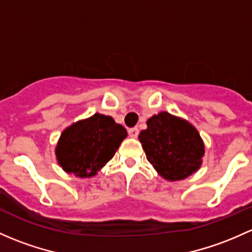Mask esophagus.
I'll return each instance as SVG.
<instances>
[{
	"mask_svg": "<svg viewBox=\"0 0 252 252\" xmlns=\"http://www.w3.org/2000/svg\"><path fill=\"white\" fill-rule=\"evenodd\" d=\"M129 135H130L131 137H136L137 135H139V129L135 126V128H130L129 129Z\"/></svg>",
	"mask_w": 252,
	"mask_h": 252,
	"instance_id": "obj_1",
	"label": "esophagus"
}]
</instances>
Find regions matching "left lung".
I'll list each match as a JSON object with an SVG mask.
<instances>
[{
	"label": "left lung",
	"mask_w": 252,
	"mask_h": 252,
	"mask_svg": "<svg viewBox=\"0 0 252 252\" xmlns=\"http://www.w3.org/2000/svg\"><path fill=\"white\" fill-rule=\"evenodd\" d=\"M139 140L147 160L166 180L186 179L202 164L204 144L197 129L168 112L148 119Z\"/></svg>",
	"instance_id": "left-lung-1"
}]
</instances>
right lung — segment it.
Returning <instances> with one entry per match:
<instances>
[{
	"label": "right lung",
	"mask_w": 252,
	"mask_h": 252,
	"mask_svg": "<svg viewBox=\"0 0 252 252\" xmlns=\"http://www.w3.org/2000/svg\"><path fill=\"white\" fill-rule=\"evenodd\" d=\"M126 130L110 116L95 113L63 131L58 142V161L66 173L91 177L112 159Z\"/></svg>",
	"instance_id": "add662e5"
}]
</instances>
